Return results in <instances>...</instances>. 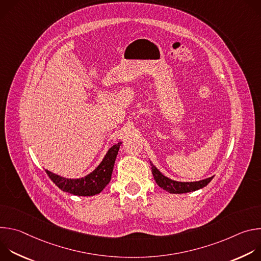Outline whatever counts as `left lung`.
I'll list each match as a JSON object with an SVG mask.
<instances>
[{
    "label": "left lung",
    "mask_w": 261,
    "mask_h": 261,
    "mask_svg": "<svg viewBox=\"0 0 261 261\" xmlns=\"http://www.w3.org/2000/svg\"><path fill=\"white\" fill-rule=\"evenodd\" d=\"M152 165V173L154 175V178L156 182L158 184L159 187L164 189L165 191L172 193V194H180V193H188L192 191L199 190L205 186L213 179L214 176L197 180V181H177L168 178L167 176L163 175L160 170L157 169L156 166H154L151 162Z\"/></svg>",
    "instance_id": "1"
}]
</instances>
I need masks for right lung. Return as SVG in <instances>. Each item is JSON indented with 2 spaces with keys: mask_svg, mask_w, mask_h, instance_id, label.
I'll return each instance as SVG.
<instances>
[{
  "mask_svg": "<svg viewBox=\"0 0 261 261\" xmlns=\"http://www.w3.org/2000/svg\"><path fill=\"white\" fill-rule=\"evenodd\" d=\"M122 142L111 146L98 167L81 178H66L45 169L50 179L64 192L77 196H93L99 194L110 181L115 161Z\"/></svg>",
  "mask_w": 261,
  "mask_h": 261,
  "instance_id": "add662e5",
  "label": "right lung"
}]
</instances>
